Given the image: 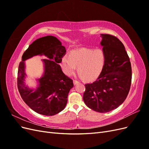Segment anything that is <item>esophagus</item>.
<instances>
[{
  "instance_id": "1",
  "label": "esophagus",
  "mask_w": 149,
  "mask_h": 149,
  "mask_svg": "<svg viewBox=\"0 0 149 149\" xmlns=\"http://www.w3.org/2000/svg\"><path fill=\"white\" fill-rule=\"evenodd\" d=\"M73 83H74V85H76V84H77L79 83V81H77V80L74 79V80H73Z\"/></svg>"
}]
</instances>
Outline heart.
<instances>
[{
	"label": "heart",
	"instance_id": "b5f03b06",
	"mask_svg": "<svg viewBox=\"0 0 149 149\" xmlns=\"http://www.w3.org/2000/svg\"><path fill=\"white\" fill-rule=\"evenodd\" d=\"M106 62V54L101 48H84L72 51L70 57H63L61 68L68 76L73 75L78 66L81 76L86 80H93L101 73Z\"/></svg>",
	"mask_w": 149,
	"mask_h": 149
}]
</instances>
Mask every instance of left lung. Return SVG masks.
<instances>
[{"label":"left lung","instance_id":"1","mask_svg":"<svg viewBox=\"0 0 149 149\" xmlns=\"http://www.w3.org/2000/svg\"><path fill=\"white\" fill-rule=\"evenodd\" d=\"M106 54L104 66L93 83L85 84L83 101L90 109L101 113L118 107L127 97L132 81L129 57L123 43L114 35L101 34Z\"/></svg>","mask_w":149,"mask_h":149}]
</instances>
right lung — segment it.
Returning <instances> with one entry per match:
<instances>
[{"label":"right lung","instance_id":"1","mask_svg":"<svg viewBox=\"0 0 149 149\" xmlns=\"http://www.w3.org/2000/svg\"><path fill=\"white\" fill-rule=\"evenodd\" d=\"M66 52L60 40L48 35L36 40L22 55L18 70V89L24 101L38 114L55 115L63 110L66 105L68 95L73 87V82L63 73L59 65ZM37 54H44L48 58L43 60L45 71L39 80V86L32 92L24 84V61Z\"/></svg>","mask_w":149,"mask_h":149}]
</instances>
